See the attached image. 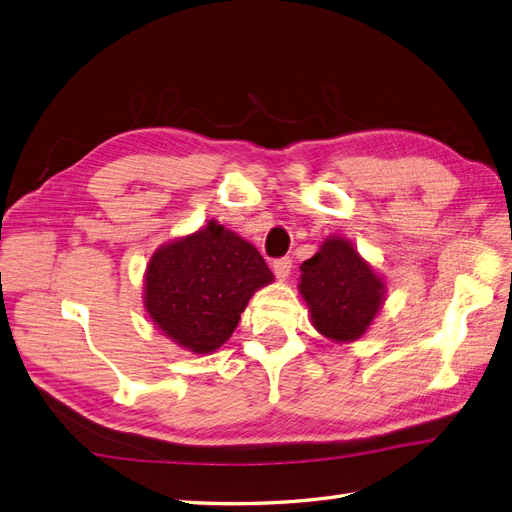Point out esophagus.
Here are the masks:
<instances>
[{
    "instance_id": "1",
    "label": "esophagus",
    "mask_w": 512,
    "mask_h": 512,
    "mask_svg": "<svg viewBox=\"0 0 512 512\" xmlns=\"http://www.w3.org/2000/svg\"><path fill=\"white\" fill-rule=\"evenodd\" d=\"M290 269H292V260L288 258V256H284V258H275L273 260V273L277 275V277H288V273H290Z\"/></svg>"
}]
</instances>
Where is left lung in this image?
Wrapping results in <instances>:
<instances>
[{
	"instance_id": "8db88e82",
	"label": "left lung",
	"mask_w": 512,
	"mask_h": 512,
	"mask_svg": "<svg viewBox=\"0 0 512 512\" xmlns=\"http://www.w3.org/2000/svg\"><path fill=\"white\" fill-rule=\"evenodd\" d=\"M301 271L299 292L316 331L339 344L361 337L384 301V284L359 252L348 241L331 237Z\"/></svg>"
}]
</instances>
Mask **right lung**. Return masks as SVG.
I'll list each match as a JSON object with an SVG mask.
<instances>
[{
	"mask_svg": "<svg viewBox=\"0 0 512 512\" xmlns=\"http://www.w3.org/2000/svg\"><path fill=\"white\" fill-rule=\"evenodd\" d=\"M271 280L256 247L211 220L151 256L145 307L179 346L207 354L226 342L252 294Z\"/></svg>",
	"mask_w": 512,
	"mask_h": 512,
	"instance_id": "add662e5",
	"label": "right lung"
}]
</instances>
